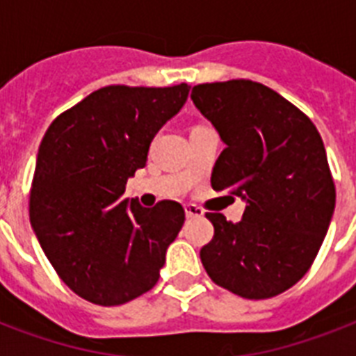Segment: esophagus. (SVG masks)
Returning a JSON list of instances; mask_svg holds the SVG:
<instances>
[{"label": "esophagus", "mask_w": 356, "mask_h": 356, "mask_svg": "<svg viewBox=\"0 0 356 356\" xmlns=\"http://www.w3.org/2000/svg\"><path fill=\"white\" fill-rule=\"evenodd\" d=\"M184 214H186V218H201L203 216V209L195 205H184Z\"/></svg>", "instance_id": "34e87169"}]
</instances>
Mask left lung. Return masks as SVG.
I'll return each instance as SVG.
<instances>
[{
    "instance_id": "left-lung-1",
    "label": "left lung",
    "mask_w": 356,
    "mask_h": 356,
    "mask_svg": "<svg viewBox=\"0 0 356 356\" xmlns=\"http://www.w3.org/2000/svg\"><path fill=\"white\" fill-rule=\"evenodd\" d=\"M190 97L227 145L212 188L248 203L238 223L207 212L214 236L201 262L240 298H275L310 270L334 212L323 140L307 114L254 81L203 83Z\"/></svg>"
}]
</instances>
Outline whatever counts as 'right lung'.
Masks as SVG:
<instances>
[{
	"label": "right lung",
	"instance_id": "obj_1",
	"mask_svg": "<svg viewBox=\"0 0 356 356\" xmlns=\"http://www.w3.org/2000/svg\"><path fill=\"white\" fill-rule=\"evenodd\" d=\"M188 92L186 83L103 86L58 114L42 138L31 225L60 281L90 303H129L161 277L184 209L170 200L144 209L123 192Z\"/></svg>",
	"mask_w": 356,
	"mask_h": 356
}]
</instances>
